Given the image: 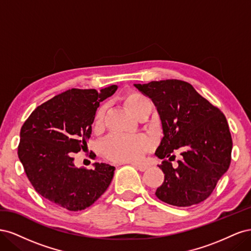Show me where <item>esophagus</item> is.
Masks as SVG:
<instances>
[{
	"mask_svg": "<svg viewBox=\"0 0 251 251\" xmlns=\"http://www.w3.org/2000/svg\"><path fill=\"white\" fill-rule=\"evenodd\" d=\"M132 165L134 166L135 169H137L138 171H140V172H144L146 171L147 169H148V166L147 165H143V164H138V163H132Z\"/></svg>",
	"mask_w": 251,
	"mask_h": 251,
	"instance_id": "1",
	"label": "esophagus"
}]
</instances>
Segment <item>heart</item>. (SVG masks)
Masks as SVG:
<instances>
[{
  "mask_svg": "<svg viewBox=\"0 0 251 251\" xmlns=\"http://www.w3.org/2000/svg\"><path fill=\"white\" fill-rule=\"evenodd\" d=\"M123 101L126 108L133 115L137 114L148 105L150 101L142 94L130 91L123 96ZM104 109L100 108L96 112L93 119V128L100 131L103 125ZM151 147V142L148 136L137 134L132 136H112L103 143L102 151L109 159L116 162H135L138 161L141 156Z\"/></svg>",
  "mask_w": 251,
  "mask_h": 251,
  "instance_id": "heart-1",
  "label": "heart"
}]
</instances>
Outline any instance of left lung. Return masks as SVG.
<instances>
[{
	"mask_svg": "<svg viewBox=\"0 0 251 251\" xmlns=\"http://www.w3.org/2000/svg\"><path fill=\"white\" fill-rule=\"evenodd\" d=\"M134 86L153 100L161 120L163 137L155 155L168 160L159 166L164 182L157 188V198L179 207L207 199L231 160L232 140L224 114L186 81ZM178 148L184 150L182 159L174 168L171 153Z\"/></svg>",
	"mask_w": 251,
	"mask_h": 251,
	"instance_id": "left-lung-1",
	"label": "left lung"
}]
</instances>
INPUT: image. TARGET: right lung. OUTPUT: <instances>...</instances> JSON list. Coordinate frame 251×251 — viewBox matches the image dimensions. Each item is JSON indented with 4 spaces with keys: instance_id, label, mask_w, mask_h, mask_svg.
Segmentation results:
<instances>
[{
    "instance_id": "1",
    "label": "right lung",
    "mask_w": 251,
    "mask_h": 251,
    "mask_svg": "<svg viewBox=\"0 0 251 251\" xmlns=\"http://www.w3.org/2000/svg\"><path fill=\"white\" fill-rule=\"evenodd\" d=\"M117 90L71 89L39 105L23 125L18 155L35 191L71 211L91 206L107 191L115 168L77 169L73 153L87 147L100 103Z\"/></svg>"
}]
</instances>
